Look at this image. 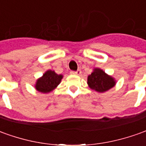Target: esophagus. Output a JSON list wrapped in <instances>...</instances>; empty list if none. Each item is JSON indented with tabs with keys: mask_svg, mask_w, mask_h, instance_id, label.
<instances>
[{
	"mask_svg": "<svg viewBox=\"0 0 146 146\" xmlns=\"http://www.w3.org/2000/svg\"><path fill=\"white\" fill-rule=\"evenodd\" d=\"M70 73H71L72 75H77V76H79V75L81 74V71H80V70H76V71H71Z\"/></svg>",
	"mask_w": 146,
	"mask_h": 146,
	"instance_id": "34e87169",
	"label": "esophagus"
}]
</instances>
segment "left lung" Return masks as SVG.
<instances>
[{
	"instance_id": "obj_1",
	"label": "left lung",
	"mask_w": 146,
	"mask_h": 146,
	"mask_svg": "<svg viewBox=\"0 0 146 146\" xmlns=\"http://www.w3.org/2000/svg\"><path fill=\"white\" fill-rule=\"evenodd\" d=\"M87 80L88 87L100 93L110 90L116 84L115 79L100 68H95Z\"/></svg>"
}]
</instances>
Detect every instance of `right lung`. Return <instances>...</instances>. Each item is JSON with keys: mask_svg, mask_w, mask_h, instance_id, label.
<instances>
[{"mask_svg": "<svg viewBox=\"0 0 146 146\" xmlns=\"http://www.w3.org/2000/svg\"><path fill=\"white\" fill-rule=\"evenodd\" d=\"M62 78V74H58L54 70H49L46 71L41 77L38 78L35 84V88L41 93H49L58 87Z\"/></svg>", "mask_w": 146, "mask_h": 146, "instance_id": "1", "label": "right lung"}]
</instances>
